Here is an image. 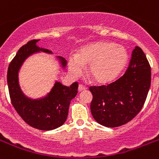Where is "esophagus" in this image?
<instances>
[{"instance_id": "obj_1", "label": "esophagus", "mask_w": 159, "mask_h": 159, "mask_svg": "<svg viewBox=\"0 0 159 159\" xmlns=\"http://www.w3.org/2000/svg\"><path fill=\"white\" fill-rule=\"evenodd\" d=\"M78 90H79V92H82V91H84V90H86V88L84 87V86L82 85V84H80L78 87Z\"/></svg>"}]
</instances>
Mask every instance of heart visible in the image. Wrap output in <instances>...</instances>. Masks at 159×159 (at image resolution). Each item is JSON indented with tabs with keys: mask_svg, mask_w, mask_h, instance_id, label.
<instances>
[{
	"mask_svg": "<svg viewBox=\"0 0 159 159\" xmlns=\"http://www.w3.org/2000/svg\"><path fill=\"white\" fill-rule=\"evenodd\" d=\"M127 61L128 52L124 47L112 42L98 41L81 48L77 55L70 56L68 68L74 76H79L84 66H89L88 75L94 83L107 84L120 75Z\"/></svg>",
	"mask_w": 159,
	"mask_h": 159,
	"instance_id": "obj_1",
	"label": "heart"
}]
</instances>
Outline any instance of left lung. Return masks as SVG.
Wrapping results in <instances>:
<instances>
[{
    "mask_svg": "<svg viewBox=\"0 0 159 159\" xmlns=\"http://www.w3.org/2000/svg\"><path fill=\"white\" fill-rule=\"evenodd\" d=\"M150 84V66L141 48L135 47L130 65L120 79L107 86L89 88L93 117L107 127L129 122L144 106Z\"/></svg>",
    "mask_w": 159,
    "mask_h": 159,
    "instance_id": "8db88e82",
    "label": "left lung"
}]
</instances>
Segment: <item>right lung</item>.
I'll return each instance as SVG.
<instances>
[{
  "instance_id": "1",
  "label": "right lung",
  "mask_w": 159,
  "mask_h": 159,
  "mask_svg": "<svg viewBox=\"0 0 159 159\" xmlns=\"http://www.w3.org/2000/svg\"><path fill=\"white\" fill-rule=\"evenodd\" d=\"M39 40L28 42L16 53L9 66L7 84L11 102L18 114L25 122L41 130H52L66 122L70 101L78 93V84L75 82L69 87L56 80L50 92L44 97L31 98L21 89L19 82V72L26 59L34 54L45 52L53 54L52 51L39 48ZM62 70L66 67L67 61L61 57H57Z\"/></svg>"
}]
</instances>
